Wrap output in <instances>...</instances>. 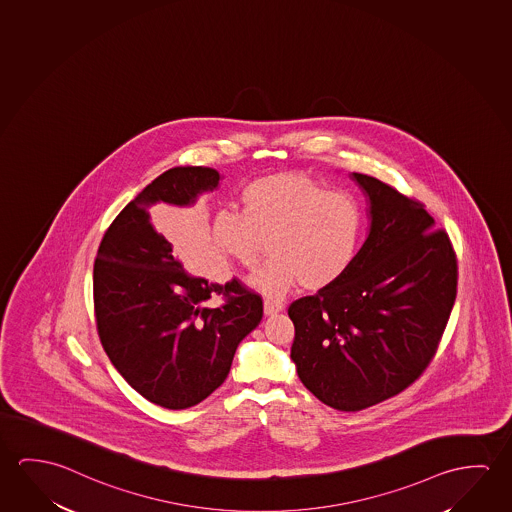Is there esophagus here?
Returning <instances> with one entry per match:
<instances>
[{"mask_svg": "<svg viewBox=\"0 0 512 512\" xmlns=\"http://www.w3.org/2000/svg\"><path fill=\"white\" fill-rule=\"evenodd\" d=\"M263 311H265V315L267 317H272V315H277V313H281L283 311V304L277 301H267L263 302Z\"/></svg>", "mask_w": 512, "mask_h": 512, "instance_id": "1", "label": "esophagus"}]
</instances>
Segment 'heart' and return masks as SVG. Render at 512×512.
I'll return each instance as SVG.
<instances>
[{"mask_svg":"<svg viewBox=\"0 0 512 512\" xmlns=\"http://www.w3.org/2000/svg\"><path fill=\"white\" fill-rule=\"evenodd\" d=\"M242 211L220 208L210 217L208 240L220 258L256 267L265 238L272 260L251 277L268 299L299 284L322 290L349 272L361 249L365 210L356 195L329 190L299 172L254 179L240 192Z\"/></svg>","mask_w":512,"mask_h":512,"instance_id":"obj_1","label":"heart"}]
</instances>
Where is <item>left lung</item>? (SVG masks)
Segmentation results:
<instances>
[{
  "label": "left lung",
  "instance_id": "1",
  "mask_svg": "<svg viewBox=\"0 0 512 512\" xmlns=\"http://www.w3.org/2000/svg\"><path fill=\"white\" fill-rule=\"evenodd\" d=\"M370 231L340 281L288 308L302 384L325 406L361 411L413 384L436 354L457 295L450 238L422 203L352 172Z\"/></svg>",
  "mask_w": 512,
  "mask_h": 512
}]
</instances>
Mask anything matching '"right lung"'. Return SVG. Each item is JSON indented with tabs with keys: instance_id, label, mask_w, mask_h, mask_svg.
Masks as SVG:
<instances>
[{
	"instance_id": "right-lung-1",
	"label": "right lung",
	"mask_w": 512,
	"mask_h": 512,
	"mask_svg": "<svg viewBox=\"0 0 512 512\" xmlns=\"http://www.w3.org/2000/svg\"><path fill=\"white\" fill-rule=\"evenodd\" d=\"M210 167H174L115 217L94 261V311L106 356L156 406L187 409L226 381L236 347L263 317L260 295L236 279L190 276L156 229L153 208H185L219 187ZM217 296L220 307L209 302Z\"/></svg>"
}]
</instances>
